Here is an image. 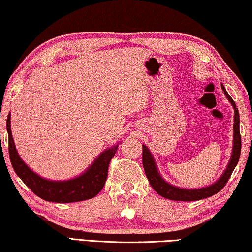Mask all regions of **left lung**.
<instances>
[{"label": "left lung", "instance_id": "1", "mask_svg": "<svg viewBox=\"0 0 252 252\" xmlns=\"http://www.w3.org/2000/svg\"><path fill=\"white\" fill-rule=\"evenodd\" d=\"M221 89L224 91L226 98L228 99V101L231 102L233 108H234V138H233V150H232V157L229 160L227 168L222 173L220 178L217 182L212 184L210 186L207 187H201V189H180V187H176L171 185V184L166 183L164 179L162 178L160 172H158L157 163L154 161L153 155L151 154V152L148 151V148L143 145V165L145 173L150 182L151 186L153 187L155 192L158 195H161L165 198L173 201H197L202 200V198L210 197L215 194L224 189V186L227 184L229 177H231L232 172L235 169V166L239 162L240 154H241V134H240V115H239V109H237L235 101L233 100L231 95L228 94V92L226 91L224 86L221 84Z\"/></svg>", "mask_w": 252, "mask_h": 252}]
</instances>
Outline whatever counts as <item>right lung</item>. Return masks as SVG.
Listing matches in <instances>:
<instances>
[{"label": "right lung", "instance_id": "1", "mask_svg": "<svg viewBox=\"0 0 252 252\" xmlns=\"http://www.w3.org/2000/svg\"><path fill=\"white\" fill-rule=\"evenodd\" d=\"M10 116L6 120V130L9 136V155L12 168L17 176L23 180L25 185L33 192L35 195L43 198L49 202H57V203H72L89 200L94 197L102 189L107 179L108 165L112 158L118 151L119 145H114L111 148L102 152L91 165L86 170V172L69 180L63 182H54L42 178L31 170L30 166L25 164L21 160L18 152L16 150L13 137L11 133V123Z\"/></svg>", "mask_w": 252, "mask_h": 252}]
</instances>
